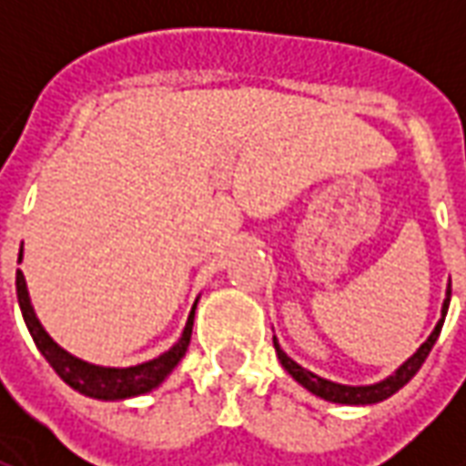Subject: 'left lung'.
Here are the masks:
<instances>
[{
  "instance_id": "8db88e82",
  "label": "left lung",
  "mask_w": 466,
  "mask_h": 466,
  "mask_svg": "<svg viewBox=\"0 0 466 466\" xmlns=\"http://www.w3.org/2000/svg\"><path fill=\"white\" fill-rule=\"evenodd\" d=\"M450 299H451V284H447V297H444V302H441V317H440V322L434 324V329H431L430 337L421 342L420 350L414 351L410 360L391 371L390 377L374 381V384H357V387H354V384H339V381L324 380V377H319V374L304 370L302 364H297V361H294L292 357L279 347L277 337H274V350H277V357H279V361H282L284 370L292 374V380L299 381L307 391H312L314 397H319V400L324 401H334V404H347V407L377 404V401L390 400L394 391H400L401 387H404V384H407V381L420 371L424 360L430 357V351L431 347H434V342H437V337H440L441 324H444V317H447V309H450Z\"/></svg>"
}]
</instances>
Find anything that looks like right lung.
<instances>
[{
    "instance_id": "add662e5",
    "label": "right lung",
    "mask_w": 466,
    "mask_h": 466,
    "mask_svg": "<svg viewBox=\"0 0 466 466\" xmlns=\"http://www.w3.org/2000/svg\"><path fill=\"white\" fill-rule=\"evenodd\" d=\"M19 262H22V249H19ZM16 299H19V309H22L26 329L32 334L36 350L45 354V360L52 364V370L79 394L105 401L129 400V397H139V394L157 390L187 354V347H189V339H192L194 309H197V302H194L192 312H189L187 324H184L182 337L159 357L142 361V364H134V367H99V364H89V361L69 354L65 347H59L46 334L39 317L35 314V307H32V299H29V289H26V279L22 272H16Z\"/></svg>"
}]
</instances>
